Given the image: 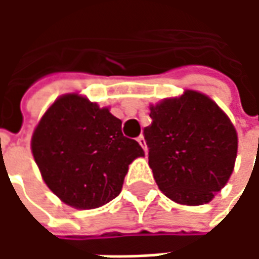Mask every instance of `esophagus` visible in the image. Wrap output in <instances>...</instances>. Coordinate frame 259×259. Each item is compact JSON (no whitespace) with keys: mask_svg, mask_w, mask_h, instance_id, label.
Listing matches in <instances>:
<instances>
[{"mask_svg":"<svg viewBox=\"0 0 259 259\" xmlns=\"http://www.w3.org/2000/svg\"><path fill=\"white\" fill-rule=\"evenodd\" d=\"M137 141H139V144L143 147V150L147 152V146H146V140H144V137H143V136H139V137H137Z\"/></svg>","mask_w":259,"mask_h":259,"instance_id":"obj_1","label":"esophagus"}]
</instances>
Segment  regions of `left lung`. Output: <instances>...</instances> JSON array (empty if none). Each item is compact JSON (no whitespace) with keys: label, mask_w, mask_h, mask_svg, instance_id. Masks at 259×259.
Wrapping results in <instances>:
<instances>
[{"label":"left lung","mask_w":259,"mask_h":259,"mask_svg":"<svg viewBox=\"0 0 259 259\" xmlns=\"http://www.w3.org/2000/svg\"><path fill=\"white\" fill-rule=\"evenodd\" d=\"M148 165L159 190L183 205H202L233 172L237 133L211 98L187 90L150 108Z\"/></svg>","instance_id":"1"}]
</instances>
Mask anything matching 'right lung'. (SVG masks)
I'll return each instance as SVG.
<instances>
[{
  "mask_svg": "<svg viewBox=\"0 0 259 259\" xmlns=\"http://www.w3.org/2000/svg\"><path fill=\"white\" fill-rule=\"evenodd\" d=\"M31 151L50 190L79 209L118 197L132 161L144 157L140 144L123 136L120 119L77 94L48 108L33 133Z\"/></svg>",
  "mask_w": 259,
  "mask_h": 259,
  "instance_id": "1",
  "label": "right lung"
}]
</instances>
